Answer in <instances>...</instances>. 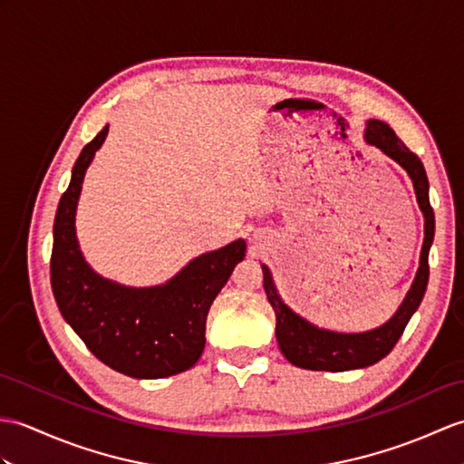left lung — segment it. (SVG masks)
I'll list each match as a JSON object with an SVG mask.
<instances>
[{
    "instance_id": "obj_1",
    "label": "left lung",
    "mask_w": 464,
    "mask_h": 464,
    "mask_svg": "<svg viewBox=\"0 0 464 464\" xmlns=\"http://www.w3.org/2000/svg\"><path fill=\"white\" fill-rule=\"evenodd\" d=\"M363 140L392 158L397 166L405 169L413 183L417 206L425 219V239L419 256V268L407 290L403 303L395 310V314L385 324L365 330V332H336L328 328H318L306 318L290 308L281 298L273 281V273L266 265L263 266V286L268 303H271L276 316V342L285 358L296 368L312 372H350L362 370L378 363L393 350L397 340L411 320L415 310L421 304L429 283V249L435 237V213L429 203V179L425 168L411 150H409L390 124L382 121L365 122Z\"/></svg>"
}]
</instances>
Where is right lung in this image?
Here are the masks:
<instances>
[{"mask_svg": "<svg viewBox=\"0 0 464 464\" xmlns=\"http://www.w3.org/2000/svg\"><path fill=\"white\" fill-rule=\"evenodd\" d=\"M109 124L82 148L53 225L51 286L64 322L96 358L136 380H160L196 365L206 348V322L246 245L237 239L203 253L156 286H126L84 261L77 239L82 179L104 144Z\"/></svg>", "mask_w": 464, "mask_h": 464, "instance_id": "right-lung-1", "label": "right lung"}]
</instances>
